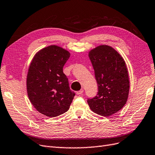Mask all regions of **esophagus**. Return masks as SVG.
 Returning a JSON list of instances; mask_svg holds the SVG:
<instances>
[{"label": "esophagus", "instance_id": "1", "mask_svg": "<svg viewBox=\"0 0 155 155\" xmlns=\"http://www.w3.org/2000/svg\"><path fill=\"white\" fill-rule=\"evenodd\" d=\"M83 93V89H81L80 91H77L76 94H78V95H80V94H82V93Z\"/></svg>", "mask_w": 155, "mask_h": 155}]
</instances>
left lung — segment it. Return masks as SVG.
Returning <instances> with one entry per match:
<instances>
[{"mask_svg": "<svg viewBox=\"0 0 155 155\" xmlns=\"http://www.w3.org/2000/svg\"><path fill=\"white\" fill-rule=\"evenodd\" d=\"M89 57L94 70L98 92L88 99L91 110L104 117L115 114L126 104L130 81L124 58L115 49L101 45L91 49Z\"/></svg>", "mask_w": 155, "mask_h": 155, "instance_id": "8db88e82", "label": "left lung"}]
</instances>
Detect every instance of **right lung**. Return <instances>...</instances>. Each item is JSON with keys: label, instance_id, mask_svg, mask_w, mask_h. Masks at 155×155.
I'll list each match as a JSON object with an SVG mask.
<instances>
[{"label": "right lung", "instance_id": "right-lung-1", "mask_svg": "<svg viewBox=\"0 0 155 155\" xmlns=\"http://www.w3.org/2000/svg\"><path fill=\"white\" fill-rule=\"evenodd\" d=\"M70 53L56 45L38 51L28 70L27 91L36 110L49 117L67 111L75 93L71 91L63 66Z\"/></svg>", "mask_w": 155, "mask_h": 155}]
</instances>
